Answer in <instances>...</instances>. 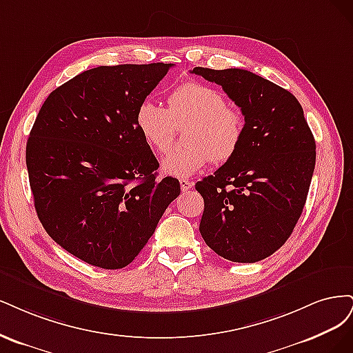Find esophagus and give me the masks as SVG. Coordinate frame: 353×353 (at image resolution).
Returning <instances> with one entry per match:
<instances>
[{
	"label": "esophagus",
	"instance_id": "1",
	"mask_svg": "<svg viewBox=\"0 0 353 353\" xmlns=\"http://www.w3.org/2000/svg\"><path fill=\"white\" fill-rule=\"evenodd\" d=\"M180 188H181V190H183V192H188V190H190L193 188V181H189L186 179H180Z\"/></svg>",
	"mask_w": 353,
	"mask_h": 353
}]
</instances>
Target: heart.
<instances>
[{
	"label": "heart",
	"mask_w": 353,
	"mask_h": 353,
	"mask_svg": "<svg viewBox=\"0 0 353 353\" xmlns=\"http://www.w3.org/2000/svg\"><path fill=\"white\" fill-rule=\"evenodd\" d=\"M183 133L186 146L170 154L161 164L165 174L190 177L210 160L221 164L232 160L245 134V117L227 107L220 90L199 82H185L167 97V108L145 99L136 110V128L155 154H165L174 139L176 128Z\"/></svg>",
	"instance_id": "heart-1"
}]
</instances>
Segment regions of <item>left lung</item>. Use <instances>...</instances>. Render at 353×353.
<instances>
[{"mask_svg":"<svg viewBox=\"0 0 353 353\" xmlns=\"http://www.w3.org/2000/svg\"><path fill=\"white\" fill-rule=\"evenodd\" d=\"M192 73L223 88L245 117L232 160L195 185L203 198L199 232L233 263H256L284 245L308 196L315 139L289 90L243 69Z\"/></svg>","mask_w":353,"mask_h":353,"instance_id":"1","label":"left lung"}]
</instances>
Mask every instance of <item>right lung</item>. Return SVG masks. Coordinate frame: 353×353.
Masks as SVG:
<instances>
[{
    "instance_id": "obj_1",
    "label": "right lung",
    "mask_w": 353,
    "mask_h": 353,
    "mask_svg": "<svg viewBox=\"0 0 353 353\" xmlns=\"http://www.w3.org/2000/svg\"><path fill=\"white\" fill-rule=\"evenodd\" d=\"M173 64L99 65L45 99L26 145L35 210L67 252L105 270L129 265L180 193L136 128V110Z\"/></svg>"
}]
</instances>
